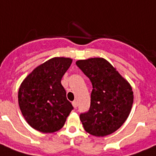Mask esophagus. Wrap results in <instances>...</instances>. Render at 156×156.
Wrapping results in <instances>:
<instances>
[{
    "instance_id": "obj_1",
    "label": "esophagus",
    "mask_w": 156,
    "mask_h": 156,
    "mask_svg": "<svg viewBox=\"0 0 156 156\" xmlns=\"http://www.w3.org/2000/svg\"><path fill=\"white\" fill-rule=\"evenodd\" d=\"M72 105H73V107H74V108H77V107H78V102H77L76 101H73Z\"/></svg>"
}]
</instances>
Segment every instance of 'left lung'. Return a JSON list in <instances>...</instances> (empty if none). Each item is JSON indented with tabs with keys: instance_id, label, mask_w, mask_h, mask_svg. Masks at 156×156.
Returning <instances> with one entry per match:
<instances>
[{
	"instance_id": "1",
	"label": "left lung",
	"mask_w": 156,
	"mask_h": 156,
	"mask_svg": "<svg viewBox=\"0 0 156 156\" xmlns=\"http://www.w3.org/2000/svg\"><path fill=\"white\" fill-rule=\"evenodd\" d=\"M76 65L93 85L89 111L80 114L84 129L96 136L111 134L122 126L130 113L132 88L103 58L78 60Z\"/></svg>"
}]
</instances>
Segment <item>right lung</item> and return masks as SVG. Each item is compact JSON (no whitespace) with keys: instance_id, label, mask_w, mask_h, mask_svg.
Returning a JSON list of instances; mask_svg holds the SVG:
<instances>
[{"instance_id":"obj_1","label":"right lung","mask_w":156,"mask_h":156,"mask_svg":"<svg viewBox=\"0 0 156 156\" xmlns=\"http://www.w3.org/2000/svg\"><path fill=\"white\" fill-rule=\"evenodd\" d=\"M71 63L70 58H52L36 67L20 86L18 99L22 114L40 132L60 129L74 109L61 84Z\"/></svg>"}]
</instances>
